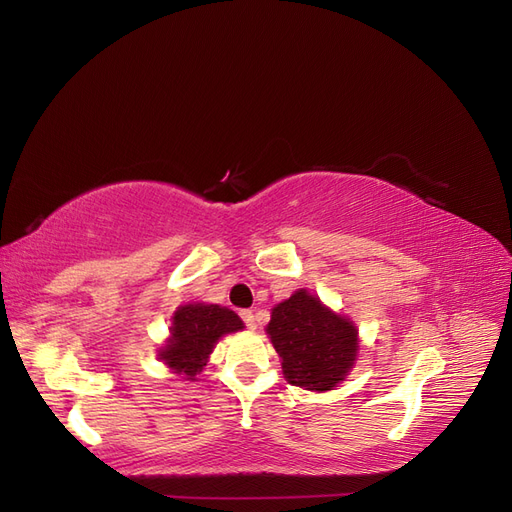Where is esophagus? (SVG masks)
I'll return each instance as SVG.
<instances>
[{
    "label": "esophagus",
    "instance_id": "34e87169",
    "mask_svg": "<svg viewBox=\"0 0 512 512\" xmlns=\"http://www.w3.org/2000/svg\"><path fill=\"white\" fill-rule=\"evenodd\" d=\"M241 317H243L245 326H248L250 330H256V317H254V311H250V309H243V311H241Z\"/></svg>",
    "mask_w": 512,
    "mask_h": 512
}]
</instances>
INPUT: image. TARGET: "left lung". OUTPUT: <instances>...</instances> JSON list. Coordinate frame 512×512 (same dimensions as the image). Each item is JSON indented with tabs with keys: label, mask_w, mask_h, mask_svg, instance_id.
Here are the masks:
<instances>
[{
	"label": "left lung",
	"mask_w": 512,
	"mask_h": 512,
	"mask_svg": "<svg viewBox=\"0 0 512 512\" xmlns=\"http://www.w3.org/2000/svg\"><path fill=\"white\" fill-rule=\"evenodd\" d=\"M264 330L281 358L286 381L309 392L334 390L356 366L358 326L307 288L277 303Z\"/></svg>",
	"instance_id": "8db88e82"
}]
</instances>
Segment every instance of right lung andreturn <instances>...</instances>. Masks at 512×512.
<instances>
[{
    "mask_svg": "<svg viewBox=\"0 0 512 512\" xmlns=\"http://www.w3.org/2000/svg\"><path fill=\"white\" fill-rule=\"evenodd\" d=\"M243 328L241 317L228 307L186 303L173 311L169 337L156 349V356L171 373L182 375L188 381H197L216 343L226 334Z\"/></svg>",
    "mask_w": 512,
    "mask_h": 512,
    "instance_id": "1",
    "label": "right lung"
}]
</instances>
